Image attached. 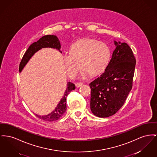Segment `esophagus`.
<instances>
[{
    "label": "esophagus",
    "instance_id": "34e87169",
    "mask_svg": "<svg viewBox=\"0 0 157 157\" xmlns=\"http://www.w3.org/2000/svg\"><path fill=\"white\" fill-rule=\"evenodd\" d=\"M82 85H83V83H82V82H76V83H75V86H76L77 88L80 87V86H82Z\"/></svg>",
    "mask_w": 157,
    "mask_h": 157
}]
</instances>
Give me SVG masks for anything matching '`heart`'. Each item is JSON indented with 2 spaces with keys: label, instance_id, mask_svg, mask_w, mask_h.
<instances>
[{
  "label": "heart",
  "instance_id": "heart-1",
  "mask_svg": "<svg viewBox=\"0 0 157 157\" xmlns=\"http://www.w3.org/2000/svg\"><path fill=\"white\" fill-rule=\"evenodd\" d=\"M110 47L104 42L92 38H84L74 43L69 53L63 55L67 75L75 78L81 69V79H88L91 75L101 74L107 68L111 59Z\"/></svg>",
  "mask_w": 157,
  "mask_h": 157
}]
</instances>
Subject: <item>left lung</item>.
<instances>
[{"label":"left lung","mask_w":157,"mask_h":157,"mask_svg":"<svg viewBox=\"0 0 157 157\" xmlns=\"http://www.w3.org/2000/svg\"><path fill=\"white\" fill-rule=\"evenodd\" d=\"M116 48L105 71L93 80L90 107L98 117H107L123 105L132 90L136 59L126 43L114 41Z\"/></svg>","instance_id":"left-lung-1"}]
</instances>
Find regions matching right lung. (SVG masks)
<instances>
[{"label":"right lung","instance_id":"1","mask_svg":"<svg viewBox=\"0 0 157 157\" xmlns=\"http://www.w3.org/2000/svg\"><path fill=\"white\" fill-rule=\"evenodd\" d=\"M56 48L62 53L60 51V43L58 38L53 35H47L40 38L37 42L33 43L28 47L27 50L23 56L21 62L19 64V71L21 72L22 69L28 63L31 57L34 55L37 52L41 49L42 48ZM75 89V85L74 83L69 82L67 83L66 89L61 100L58 103L57 107L55 110L51 112L50 114L46 116H39L36 114V116L41 120L47 121H53L59 119L65 113L66 110V98L67 95L71 91Z\"/></svg>","mask_w":157,"mask_h":157}]
</instances>
